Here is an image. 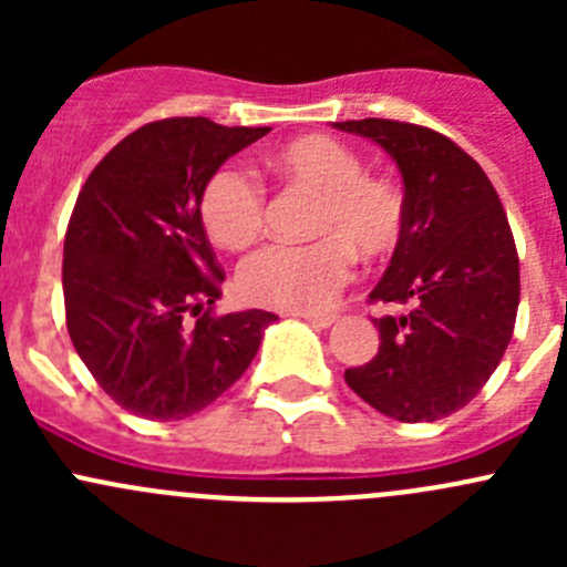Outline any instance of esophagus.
<instances>
[{
    "mask_svg": "<svg viewBox=\"0 0 567 567\" xmlns=\"http://www.w3.org/2000/svg\"><path fill=\"white\" fill-rule=\"evenodd\" d=\"M301 318H305L310 326H316V329H329V326L334 323V316H316V312H305Z\"/></svg>",
    "mask_w": 567,
    "mask_h": 567,
    "instance_id": "esophagus-1",
    "label": "esophagus"
}]
</instances>
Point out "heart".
Segmentation results:
<instances>
[{"mask_svg":"<svg viewBox=\"0 0 567 567\" xmlns=\"http://www.w3.org/2000/svg\"><path fill=\"white\" fill-rule=\"evenodd\" d=\"M285 181L318 194L312 244H274L251 255L238 271V293L257 307L320 312L337 299L353 271V255L379 262L405 233L403 188L386 175L364 173L351 145L329 134H305L271 153ZM199 221L221 249H244L266 221L262 188L238 167H219L199 194Z\"/></svg>","mask_w":567,"mask_h":567,"instance_id":"heart-1","label":"heart"}]
</instances>
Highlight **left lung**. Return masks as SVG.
Here are the masks:
<instances>
[{
	"mask_svg": "<svg viewBox=\"0 0 567 567\" xmlns=\"http://www.w3.org/2000/svg\"><path fill=\"white\" fill-rule=\"evenodd\" d=\"M334 128L384 147L405 188L403 241L370 293L400 312L373 318L379 353L346 381L392 420L436 422L483 390L513 337L522 279L505 208L483 167L439 131L381 117Z\"/></svg>",
	"mask_w": 567,
	"mask_h": 567,
	"instance_id": "1",
	"label": "left lung"
}]
</instances>
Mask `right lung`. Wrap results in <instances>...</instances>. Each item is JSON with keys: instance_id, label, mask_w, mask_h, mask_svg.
<instances>
[{"instance_id": "add662e5", "label": "right lung", "mask_w": 567, "mask_h": 567, "mask_svg": "<svg viewBox=\"0 0 567 567\" xmlns=\"http://www.w3.org/2000/svg\"><path fill=\"white\" fill-rule=\"evenodd\" d=\"M271 128L147 123L112 147L73 205L62 257L73 348L125 411L169 422L230 390L277 316H214L221 274L199 221L205 181Z\"/></svg>"}]
</instances>
